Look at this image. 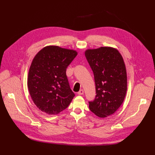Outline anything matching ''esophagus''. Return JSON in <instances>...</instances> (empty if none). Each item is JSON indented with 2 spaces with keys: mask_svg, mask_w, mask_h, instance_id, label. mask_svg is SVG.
<instances>
[{
  "mask_svg": "<svg viewBox=\"0 0 155 155\" xmlns=\"http://www.w3.org/2000/svg\"><path fill=\"white\" fill-rule=\"evenodd\" d=\"M84 93V90H82V89H81V90H80L78 92V95H83Z\"/></svg>",
  "mask_w": 155,
  "mask_h": 155,
  "instance_id": "esophagus-1",
  "label": "esophagus"
}]
</instances>
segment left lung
Returning a JSON list of instances; mask_svg holds the SVG:
<instances>
[{
	"mask_svg": "<svg viewBox=\"0 0 155 155\" xmlns=\"http://www.w3.org/2000/svg\"><path fill=\"white\" fill-rule=\"evenodd\" d=\"M87 60L94 73L96 95L89 109L99 117L114 113L123 104L127 91V74L123 57L116 49L101 47L87 50Z\"/></svg>",
	"mask_w": 155,
	"mask_h": 155,
	"instance_id": "left-lung-1",
	"label": "left lung"
}]
</instances>
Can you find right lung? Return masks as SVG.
Returning a JSON list of instances; mask_svg holds the SVG:
<instances>
[{
	"instance_id": "1",
	"label": "right lung",
	"mask_w": 155,
	"mask_h": 155,
	"mask_svg": "<svg viewBox=\"0 0 155 155\" xmlns=\"http://www.w3.org/2000/svg\"><path fill=\"white\" fill-rule=\"evenodd\" d=\"M77 52L57 46H48L35 56L29 68L28 87L38 108L48 114L67 109L75 96L66 75Z\"/></svg>"
}]
</instances>
